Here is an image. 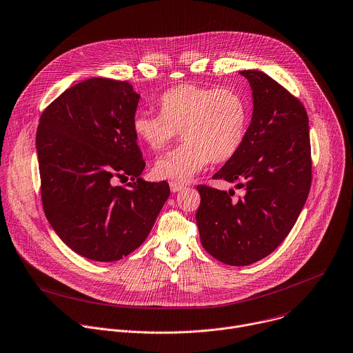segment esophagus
<instances>
[{"label":"esophagus","mask_w":353,"mask_h":353,"mask_svg":"<svg viewBox=\"0 0 353 353\" xmlns=\"http://www.w3.org/2000/svg\"><path fill=\"white\" fill-rule=\"evenodd\" d=\"M184 188V185L183 184H180V183H176V181H170V190H172V192H177V191H181Z\"/></svg>","instance_id":"34e87169"}]
</instances>
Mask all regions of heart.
<instances>
[{
  "label": "heart",
  "mask_w": 353,
  "mask_h": 353,
  "mask_svg": "<svg viewBox=\"0 0 353 353\" xmlns=\"http://www.w3.org/2000/svg\"><path fill=\"white\" fill-rule=\"evenodd\" d=\"M161 114L137 112L132 129L152 151L163 150L181 132L184 143L161 157L154 166L159 179L187 183L209 161L224 162L244 143L250 109L237 90L180 84L159 98Z\"/></svg>",
  "instance_id": "obj_1"
}]
</instances>
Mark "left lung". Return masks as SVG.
<instances>
[{
	"label": "left lung",
	"mask_w": 353,
	"mask_h": 353,
	"mask_svg": "<svg viewBox=\"0 0 353 353\" xmlns=\"http://www.w3.org/2000/svg\"><path fill=\"white\" fill-rule=\"evenodd\" d=\"M251 85L252 121L244 143L213 174L237 183L221 191L198 185L196 225L202 247L230 266L270 255L288 236L309 195L312 159L309 119L302 102L261 70L240 72Z\"/></svg>",
	"instance_id": "8db88e82"
}]
</instances>
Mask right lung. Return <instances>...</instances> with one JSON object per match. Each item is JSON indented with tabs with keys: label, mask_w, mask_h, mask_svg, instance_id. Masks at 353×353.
Instances as JSON below:
<instances>
[{
	"label": "right lung",
	"mask_w": 353,
	"mask_h": 353,
	"mask_svg": "<svg viewBox=\"0 0 353 353\" xmlns=\"http://www.w3.org/2000/svg\"><path fill=\"white\" fill-rule=\"evenodd\" d=\"M140 95L128 81L92 77L63 91L40 117L36 136L41 199L58 237L97 262L136 251L169 198L145 168L132 129ZM128 175L126 188L113 186Z\"/></svg>",
	"instance_id": "right-lung-1"
}]
</instances>
